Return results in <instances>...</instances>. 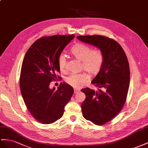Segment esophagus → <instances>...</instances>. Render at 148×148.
I'll return each mask as SVG.
<instances>
[{
	"mask_svg": "<svg viewBox=\"0 0 148 148\" xmlns=\"http://www.w3.org/2000/svg\"><path fill=\"white\" fill-rule=\"evenodd\" d=\"M80 90H79V89H74V94H76V93H78Z\"/></svg>",
	"mask_w": 148,
	"mask_h": 148,
	"instance_id": "1",
	"label": "esophagus"
}]
</instances>
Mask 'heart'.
Segmentation results:
<instances>
[{"instance_id":"heart-1","label":"heart","mask_w":148,"mask_h":148,"mask_svg":"<svg viewBox=\"0 0 148 148\" xmlns=\"http://www.w3.org/2000/svg\"><path fill=\"white\" fill-rule=\"evenodd\" d=\"M71 54L77 59L82 61L81 69H84L91 75L99 74L104 64V54L100 49H92L89 45L77 43L71 49ZM58 66L60 71H66V58L60 54L58 58ZM89 80V75L86 73L72 74L66 79L67 84L74 88H81Z\"/></svg>"}]
</instances>
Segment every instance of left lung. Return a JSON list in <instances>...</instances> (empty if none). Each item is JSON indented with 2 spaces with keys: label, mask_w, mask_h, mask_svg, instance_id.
I'll return each instance as SVG.
<instances>
[{
  "label": "left lung",
  "mask_w": 148,
  "mask_h": 148,
  "mask_svg": "<svg viewBox=\"0 0 148 148\" xmlns=\"http://www.w3.org/2000/svg\"><path fill=\"white\" fill-rule=\"evenodd\" d=\"M77 38L99 48L104 54L103 67L91 82L99 89H81L86 95L81 104L83 117L101 126L114 118L126 101L130 81L128 60L121 45L111 38L99 35Z\"/></svg>",
  "instance_id": "left-lung-1"
}]
</instances>
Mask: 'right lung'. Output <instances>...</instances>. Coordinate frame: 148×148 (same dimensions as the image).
Masks as SVG:
<instances>
[{"mask_svg": "<svg viewBox=\"0 0 148 148\" xmlns=\"http://www.w3.org/2000/svg\"><path fill=\"white\" fill-rule=\"evenodd\" d=\"M74 37H42L32 44L24 56L20 74L21 92L28 111L42 124L59 119L74 93L73 87L66 83H60L58 90L51 89L49 84L57 80L56 73H60L58 56Z\"/></svg>", "mask_w": 148, "mask_h": 148, "instance_id": "add662e5", "label": "right lung"}]
</instances>
